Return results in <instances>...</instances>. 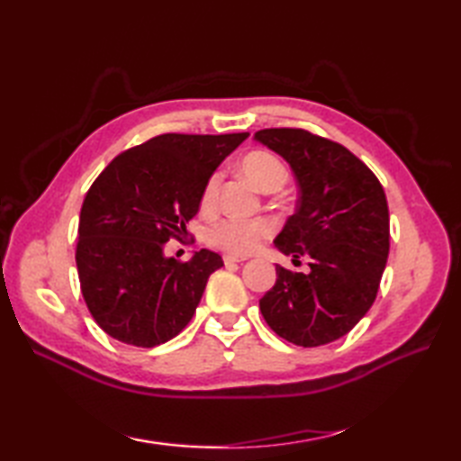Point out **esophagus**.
Segmentation results:
<instances>
[{"mask_svg":"<svg viewBox=\"0 0 461 461\" xmlns=\"http://www.w3.org/2000/svg\"><path fill=\"white\" fill-rule=\"evenodd\" d=\"M243 261H246V258L230 256V253H228V256H223V263H225V266H236V263H243Z\"/></svg>","mask_w":461,"mask_h":461,"instance_id":"obj_1","label":"esophagus"}]
</instances>
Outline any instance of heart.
Here are the masks:
<instances>
[{
    "instance_id": "heart-1",
    "label": "heart",
    "mask_w": 461,
    "mask_h": 461,
    "mask_svg": "<svg viewBox=\"0 0 461 461\" xmlns=\"http://www.w3.org/2000/svg\"><path fill=\"white\" fill-rule=\"evenodd\" d=\"M241 174L256 185L259 192H277L287 182V168L283 162L271 152L256 150L249 152L240 164ZM220 176L213 174L205 182L202 192V208L210 210L218 194ZM271 236V223L256 218V220H240V218H223L212 223L205 231V240L213 248L228 251L230 256H249V253L261 248V243Z\"/></svg>"
}]
</instances>
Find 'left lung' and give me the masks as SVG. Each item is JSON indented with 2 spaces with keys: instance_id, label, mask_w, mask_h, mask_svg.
Returning a JSON list of instances; mask_svg holds the SVG:
<instances>
[{
  "instance_id": "8db88e82",
  "label": "left lung",
  "mask_w": 461,
  "mask_h": 461,
  "mask_svg": "<svg viewBox=\"0 0 461 461\" xmlns=\"http://www.w3.org/2000/svg\"><path fill=\"white\" fill-rule=\"evenodd\" d=\"M253 140L291 166L299 198L276 248L309 259V273L277 266L259 301L267 325L297 347L345 337L376 299L390 248L386 194L355 154L303 129L259 131Z\"/></svg>"
}]
</instances>
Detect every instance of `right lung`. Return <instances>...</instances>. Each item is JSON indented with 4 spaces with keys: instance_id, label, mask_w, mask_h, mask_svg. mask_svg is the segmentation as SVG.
I'll return each mask as SVG.
<instances>
[{
    "instance_id": "obj_1",
    "label": "right lung",
    "mask_w": 461,
    "mask_h": 461,
    "mask_svg": "<svg viewBox=\"0 0 461 461\" xmlns=\"http://www.w3.org/2000/svg\"><path fill=\"white\" fill-rule=\"evenodd\" d=\"M248 136L160 134L116 156L95 180L75 258L86 307L106 335L152 348L188 325L223 259L200 249L180 263L166 256V241L188 233L205 182Z\"/></svg>"
}]
</instances>
